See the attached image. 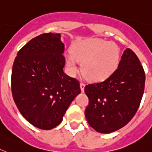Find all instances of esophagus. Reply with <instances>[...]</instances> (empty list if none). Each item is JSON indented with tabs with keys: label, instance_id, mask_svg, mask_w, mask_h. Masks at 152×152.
<instances>
[{
	"label": "esophagus",
	"instance_id": "obj_1",
	"mask_svg": "<svg viewBox=\"0 0 152 152\" xmlns=\"http://www.w3.org/2000/svg\"><path fill=\"white\" fill-rule=\"evenodd\" d=\"M85 83H80V89H81L82 92H84V89H85Z\"/></svg>",
	"mask_w": 152,
	"mask_h": 152
}]
</instances>
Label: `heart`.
I'll return each instance as SVG.
<instances>
[{"label": "heart", "instance_id": "b5f03b06", "mask_svg": "<svg viewBox=\"0 0 152 152\" xmlns=\"http://www.w3.org/2000/svg\"><path fill=\"white\" fill-rule=\"evenodd\" d=\"M72 55L66 56L70 74L79 70L78 61L82 62L83 74L92 81H102L117 69L120 63V48L115 43L99 39H86L72 45Z\"/></svg>", "mask_w": 152, "mask_h": 152}]
</instances>
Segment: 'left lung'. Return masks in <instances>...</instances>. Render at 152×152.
<instances>
[{"mask_svg":"<svg viewBox=\"0 0 152 152\" xmlns=\"http://www.w3.org/2000/svg\"><path fill=\"white\" fill-rule=\"evenodd\" d=\"M145 74L136 54L127 48L110 77L86 85L87 122L99 133L113 132L127 125L135 115L145 89Z\"/></svg>","mask_w":152,"mask_h":152,"instance_id":"8db88e82","label":"left lung"}]
</instances>
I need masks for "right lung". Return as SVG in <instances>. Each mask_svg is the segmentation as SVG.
<instances>
[{
	"instance_id": "right-lung-1",
	"label": "right lung",
	"mask_w": 152,
	"mask_h": 152,
	"mask_svg": "<svg viewBox=\"0 0 152 152\" xmlns=\"http://www.w3.org/2000/svg\"><path fill=\"white\" fill-rule=\"evenodd\" d=\"M60 34H43L18 51L13 64L11 90L18 110L35 127L55 128L81 92L80 83L63 72L66 60Z\"/></svg>"
}]
</instances>
